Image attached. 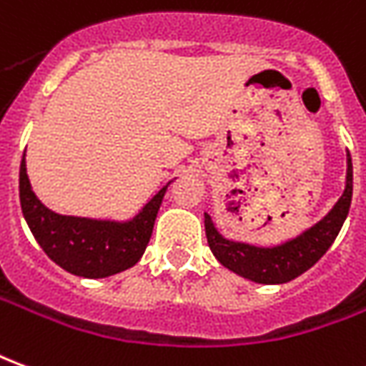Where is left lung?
I'll return each instance as SVG.
<instances>
[{
	"instance_id": "left-lung-1",
	"label": "left lung",
	"mask_w": 366,
	"mask_h": 366,
	"mask_svg": "<svg viewBox=\"0 0 366 366\" xmlns=\"http://www.w3.org/2000/svg\"><path fill=\"white\" fill-rule=\"evenodd\" d=\"M351 199H353V163H351V154L347 152V177H345L343 195L339 197L333 209L310 229L302 230L297 237L287 238L276 246H256L224 238L214 227L211 214L204 212L207 242L214 258L238 276L268 286L286 284L310 270L327 252L349 214Z\"/></svg>"
}]
</instances>
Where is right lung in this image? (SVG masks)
Returning a JSON list of instances; mask_svg holds the SVG:
<instances>
[{"label":"right lung","instance_id":"add662e5","mask_svg":"<svg viewBox=\"0 0 366 366\" xmlns=\"http://www.w3.org/2000/svg\"><path fill=\"white\" fill-rule=\"evenodd\" d=\"M169 185L171 181L132 219H90L51 211L33 193L25 154L19 167V201L33 237L54 264L80 278H108L139 262Z\"/></svg>","mask_w":366,"mask_h":366}]
</instances>
